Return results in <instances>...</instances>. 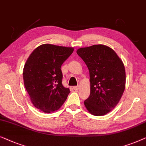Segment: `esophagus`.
<instances>
[{
  "mask_svg": "<svg viewBox=\"0 0 146 146\" xmlns=\"http://www.w3.org/2000/svg\"><path fill=\"white\" fill-rule=\"evenodd\" d=\"M79 86H74L73 87V89L75 90V91H78V89H79Z\"/></svg>",
  "mask_w": 146,
  "mask_h": 146,
  "instance_id": "1",
  "label": "esophagus"
}]
</instances>
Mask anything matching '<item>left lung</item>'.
Wrapping results in <instances>:
<instances>
[{"instance_id": "1", "label": "left lung", "mask_w": 146, "mask_h": 146, "mask_svg": "<svg viewBox=\"0 0 146 146\" xmlns=\"http://www.w3.org/2000/svg\"><path fill=\"white\" fill-rule=\"evenodd\" d=\"M77 53L89 71L91 93L84 101L85 107L94 116L107 114L117 105L124 91V63L112 49L104 45L79 48Z\"/></svg>"}]
</instances>
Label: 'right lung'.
Returning <instances> with one entry per match:
<instances>
[{"label":"right lung","mask_w":146,"mask_h":146,"mask_svg":"<svg viewBox=\"0 0 146 146\" xmlns=\"http://www.w3.org/2000/svg\"><path fill=\"white\" fill-rule=\"evenodd\" d=\"M73 48L43 44L35 49L23 70L24 86L35 107L50 113L57 110L70 93L62 85L61 65Z\"/></svg>","instance_id":"obj_1"}]
</instances>
